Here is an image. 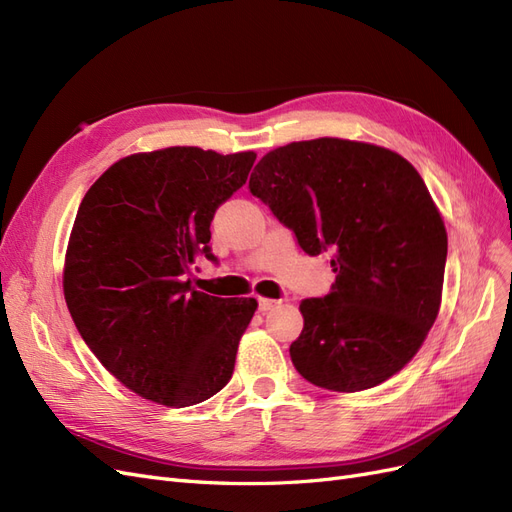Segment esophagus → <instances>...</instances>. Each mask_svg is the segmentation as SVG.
Segmentation results:
<instances>
[{"label":"esophagus","mask_w":512,"mask_h":512,"mask_svg":"<svg viewBox=\"0 0 512 512\" xmlns=\"http://www.w3.org/2000/svg\"><path fill=\"white\" fill-rule=\"evenodd\" d=\"M282 301H275V299H258V309L260 312H269V309L277 307Z\"/></svg>","instance_id":"esophagus-1"}]
</instances>
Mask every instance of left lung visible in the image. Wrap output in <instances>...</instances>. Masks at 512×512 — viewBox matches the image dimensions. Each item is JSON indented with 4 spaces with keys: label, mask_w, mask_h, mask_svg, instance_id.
<instances>
[{
    "label": "left lung",
    "mask_w": 512,
    "mask_h": 512,
    "mask_svg": "<svg viewBox=\"0 0 512 512\" xmlns=\"http://www.w3.org/2000/svg\"><path fill=\"white\" fill-rule=\"evenodd\" d=\"M250 192L309 256L331 252L335 284L305 299L292 365L320 389L365 391L412 361L438 318L446 228L399 153L344 138L277 147Z\"/></svg>",
    "instance_id": "8db88e82"
}]
</instances>
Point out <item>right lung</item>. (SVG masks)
Returning a JSON list of instances; mask_svg holds the SVG:
<instances>
[{"label": "right lung", "instance_id": "obj_1", "mask_svg": "<svg viewBox=\"0 0 512 512\" xmlns=\"http://www.w3.org/2000/svg\"><path fill=\"white\" fill-rule=\"evenodd\" d=\"M256 153L168 147L121 158L91 185L70 232L64 297L89 350L130 391L168 408L222 391L256 299L192 288L215 260L211 220Z\"/></svg>", "mask_w": 512, "mask_h": 512}]
</instances>
